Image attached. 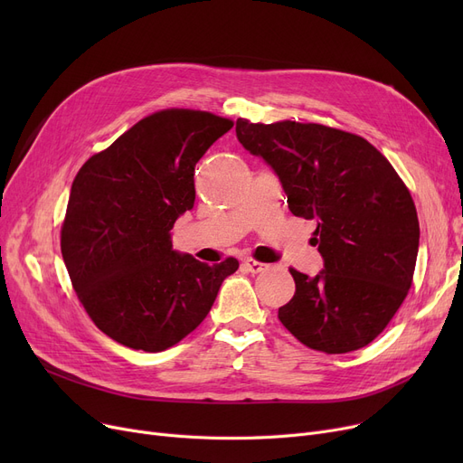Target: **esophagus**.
I'll return each instance as SVG.
<instances>
[{
  "instance_id": "1",
  "label": "esophagus",
  "mask_w": 463,
  "mask_h": 463,
  "mask_svg": "<svg viewBox=\"0 0 463 463\" xmlns=\"http://www.w3.org/2000/svg\"><path fill=\"white\" fill-rule=\"evenodd\" d=\"M244 269H246L248 272H251V274H259V272H262V270L266 269V264H264V262H259V260H255V259H246V260H244Z\"/></svg>"
}]
</instances>
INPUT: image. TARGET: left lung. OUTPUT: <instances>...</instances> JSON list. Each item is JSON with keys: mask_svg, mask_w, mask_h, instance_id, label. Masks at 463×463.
I'll list each match as a JSON object with an SVG mask.
<instances>
[{"mask_svg": "<svg viewBox=\"0 0 463 463\" xmlns=\"http://www.w3.org/2000/svg\"><path fill=\"white\" fill-rule=\"evenodd\" d=\"M236 137L278 175L288 210L315 219L311 244L325 269H295L297 290L278 317L306 347L342 354L366 347L407 297L419 253V217L394 166L358 135L319 124H251Z\"/></svg>", "mask_w": 463, "mask_h": 463, "instance_id": "1", "label": "left lung"}]
</instances>
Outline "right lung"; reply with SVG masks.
<instances>
[{
    "label": "right lung",
    "instance_id": "add662e5",
    "mask_svg": "<svg viewBox=\"0 0 463 463\" xmlns=\"http://www.w3.org/2000/svg\"><path fill=\"white\" fill-rule=\"evenodd\" d=\"M232 121L168 109L140 119L72 182L61 255L91 321L114 342L159 353L197 328L238 270L173 250L170 229L194 204V165Z\"/></svg>",
    "mask_w": 463,
    "mask_h": 463
}]
</instances>
